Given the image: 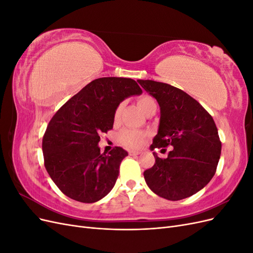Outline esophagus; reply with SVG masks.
<instances>
[{"label":"esophagus","mask_w":253,"mask_h":253,"mask_svg":"<svg viewBox=\"0 0 253 253\" xmlns=\"http://www.w3.org/2000/svg\"><path fill=\"white\" fill-rule=\"evenodd\" d=\"M128 154L131 155V156H137V155H139V154H140V152H136V151H129V152H128Z\"/></svg>","instance_id":"1"}]
</instances>
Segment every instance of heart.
<instances>
[{
	"instance_id": "obj_1",
	"label": "heart",
	"mask_w": 253,
	"mask_h": 253,
	"mask_svg": "<svg viewBox=\"0 0 253 253\" xmlns=\"http://www.w3.org/2000/svg\"><path fill=\"white\" fill-rule=\"evenodd\" d=\"M137 105L139 106V109L145 115L149 114L153 110H156V104L154 100H153V99L149 96L139 97L137 99ZM121 111H122V104H119L114 114L115 120H117L120 117ZM118 138H119V141L124 144L125 147L129 149H138L143 143L144 134L139 131H136V129H124V131L119 134Z\"/></svg>"
}]
</instances>
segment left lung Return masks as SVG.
Listing matches in <instances>:
<instances>
[{"label":"left lung","instance_id":"left-lung-1","mask_svg":"<svg viewBox=\"0 0 253 253\" xmlns=\"http://www.w3.org/2000/svg\"><path fill=\"white\" fill-rule=\"evenodd\" d=\"M138 83L160 108L158 131L151 151L173 147L164 159L153 152L155 164L144 171L145 182L160 197L183 200L205 188L215 174L221 151L215 122L183 90L153 80Z\"/></svg>","mask_w":253,"mask_h":253}]
</instances>
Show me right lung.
Masks as SVG:
<instances>
[{"label":"right lung","instance_id":"1","mask_svg":"<svg viewBox=\"0 0 253 253\" xmlns=\"http://www.w3.org/2000/svg\"><path fill=\"white\" fill-rule=\"evenodd\" d=\"M141 94L133 79L99 78L53 115L42 141L44 163L66 196L90 204L111 192L127 152L116 147L109 155L101 154L99 135L113 128L115 111L125 99Z\"/></svg>","mask_w":253,"mask_h":253}]
</instances>
